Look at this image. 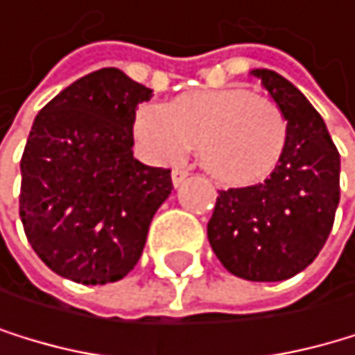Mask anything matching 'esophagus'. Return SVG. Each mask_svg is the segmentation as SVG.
I'll use <instances>...</instances> for the list:
<instances>
[{
    "label": "esophagus",
    "instance_id": "obj_1",
    "mask_svg": "<svg viewBox=\"0 0 355 355\" xmlns=\"http://www.w3.org/2000/svg\"><path fill=\"white\" fill-rule=\"evenodd\" d=\"M189 176V170L185 168V166H176L174 170H172V183L174 185H181L185 179Z\"/></svg>",
    "mask_w": 355,
    "mask_h": 355
}]
</instances>
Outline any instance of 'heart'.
Returning <instances> with one entry per match:
<instances>
[{
	"instance_id": "heart-1",
	"label": "heart",
	"mask_w": 355,
	"mask_h": 355,
	"mask_svg": "<svg viewBox=\"0 0 355 355\" xmlns=\"http://www.w3.org/2000/svg\"><path fill=\"white\" fill-rule=\"evenodd\" d=\"M135 135L159 159H179L194 144L214 179L249 185L279 163L288 124L272 100L225 87L192 91L172 106L144 104L135 115Z\"/></svg>"
}]
</instances>
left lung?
Masks as SVG:
<instances>
[{"instance_id": "obj_1", "label": "left lung", "mask_w": 355, "mask_h": 355, "mask_svg": "<svg viewBox=\"0 0 355 355\" xmlns=\"http://www.w3.org/2000/svg\"><path fill=\"white\" fill-rule=\"evenodd\" d=\"M288 122V141L268 179L220 189L207 238L223 266L249 282H284L308 268L334 225L340 155L323 117L270 69H253Z\"/></svg>"}]
</instances>
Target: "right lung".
I'll use <instances>...</instances> for the list:
<instances>
[{"label":"right lung","mask_w":355,"mask_h":355,"mask_svg":"<svg viewBox=\"0 0 355 355\" xmlns=\"http://www.w3.org/2000/svg\"><path fill=\"white\" fill-rule=\"evenodd\" d=\"M153 91L115 67L69 85L37 115L21 157L26 238L60 277L96 286L126 277L155 211L172 192L168 168L132 157L135 111Z\"/></svg>","instance_id":"add662e5"}]
</instances>
